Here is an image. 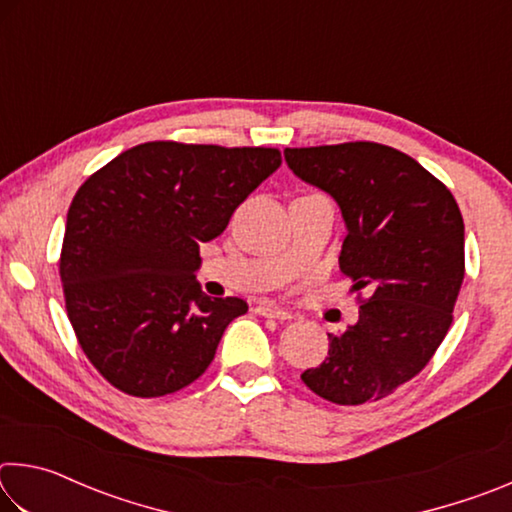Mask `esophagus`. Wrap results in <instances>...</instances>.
<instances>
[{"instance_id":"34e87169","label":"esophagus","mask_w":512,"mask_h":512,"mask_svg":"<svg viewBox=\"0 0 512 512\" xmlns=\"http://www.w3.org/2000/svg\"><path fill=\"white\" fill-rule=\"evenodd\" d=\"M255 311L259 316H264V318H277V320H291V311H287V309H282V307H277V305H273V302H259V305L255 307Z\"/></svg>"}]
</instances>
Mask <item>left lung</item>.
I'll use <instances>...</instances> for the list:
<instances>
[{
	"mask_svg": "<svg viewBox=\"0 0 512 512\" xmlns=\"http://www.w3.org/2000/svg\"><path fill=\"white\" fill-rule=\"evenodd\" d=\"M284 158L341 205L348 235L339 266L359 300L357 323L327 334L325 361L300 379L332 404L384 400L420 375L452 327L465 277L461 210L433 173L393 146H305Z\"/></svg>",
	"mask_w": 512,
	"mask_h": 512,
	"instance_id": "obj_1",
	"label": "left lung"
}]
</instances>
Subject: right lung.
I'll list each match as a JSON object with an SVG mask.
<instances>
[{"label":"right lung","mask_w":512,"mask_h":512,"mask_svg":"<svg viewBox=\"0 0 512 512\" xmlns=\"http://www.w3.org/2000/svg\"><path fill=\"white\" fill-rule=\"evenodd\" d=\"M280 149L173 140L117 155L74 194L58 273L76 341L133 397L176 393L210 366L241 298L198 287L201 244L219 237Z\"/></svg>","instance_id":"1"}]
</instances>
